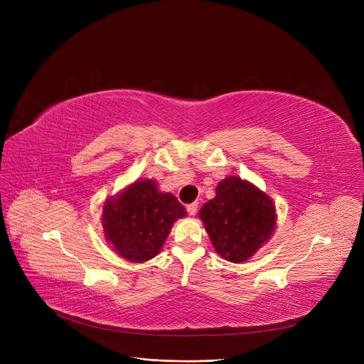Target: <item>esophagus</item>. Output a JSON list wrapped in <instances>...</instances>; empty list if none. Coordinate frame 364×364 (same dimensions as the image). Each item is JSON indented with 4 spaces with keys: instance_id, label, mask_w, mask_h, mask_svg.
Masks as SVG:
<instances>
[{
    "instance_id": "34e87169",
    "label": "esophagus",
    "mask_w": 364,
    "mask_h": 364,
    "mask_svg": "<svg viewBox=\"0 0 364 364\" xmlns=\"http://www.w3.org/2000/svg\"><path fill=\"white\" fill-rule=\"evenodd\" d=\"M197 208H199V203L194 202V203L186 205V211H188V214H190V215H196V213H197Z\"/></svg>"
}]
</instances>
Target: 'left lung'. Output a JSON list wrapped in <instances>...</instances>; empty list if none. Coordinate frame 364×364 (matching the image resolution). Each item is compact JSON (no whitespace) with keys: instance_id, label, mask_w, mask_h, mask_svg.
Segmentation results:
<instances>
[{"instance_id":"8db88e82","label":"left lung","mask_w":364,"mask_h":364,"mask_svg":"<svg viewBox=\"0 0 364 364\" xmlns=\"http://www.w3.org/2000/svg\"><path fill=\"white\" fill-rule=\"evenodd\" d=\"M199 217L215 252L230 262L253 257L277 226L270 197L237 176L220 181L215 197L202 206Z\"/></svg>"}]
</instances>
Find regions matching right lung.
I'll list each match as a JSON object with an SVG mask.
<instances>
[{
  "label": "right lung",
  "instance_id": "right-lung-1",
  "mask_svg": "<svg viewBox=\"0 0 364 364\" xmlns=\"http://www.w3.org/2000/svg\"><path fill=\"white\" fill-rule=\"evenodd\" d=\"M186 215L185 208L170 193H161L151 179L130 183L103 205L102 223L112 249L132 262L156 257L171 226Z\"/></svg>",
  "mask_w": 364,
  "mask_h": 364
}]
</instances>
